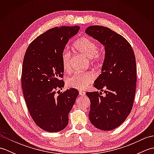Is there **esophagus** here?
Wrapping results in <instances>:
<instances>
[{
  "label": "esophagus",
  "mask_w": 154,
  "mask_h": 154,
  "mask_svg": "<svg viewBox=\"0 0 154 154\" xmlns=\"http://www.w3.org/2000/svg\"><path fill=\"white\" fill-rule=\"evenodd\" d=\"M79 95L85 96V91H79Z\"/></svg>",
  "instance_id": "esophagus-1"
}]
</instances>
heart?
Listing matches in <instances>:
<instances>
[{
  "label": "heart",
  "mask_w": 154,
  "mask_h": 154,
  "mask_svg": "<svg viewBox=\"0 0 154 154\" xmlns=\"http://www.w3.org/2000/svg\"><path fill=\"white\" fill-rule=\"evenodd\" d=\"M74 48L79 53L91 59L93 63H99L102 60L103 55L98 49V45L91 39L83 37L75 42ZM71 53L68 50H64L61 54V63L65 72L71 71L70 66ZM94 76L90 72L75 73L67 79V85L69 87L83 90L94 80Z\"/></svg>",
  "instance_id": "1"
}]
</instances>
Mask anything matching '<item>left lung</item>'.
Returning <instances> with one entry per match:
<instances>
[{"label": "left lung", "mask_w": 154, "mask_h": 154, "mask_svg": "<svg viewBox=\"0 0 154 154\" xmlns=\"http://www.w3.org/2000/svg\"><path fill=\"white\" fill-rule=\"evenodd\" d=\"M86 34L100 42L105 50L101 74L94 82L102 92H87L91 101L89 120L97 128L111 130L128 116L134 100L136 64L129 42L122 35L102 26H91Z\"/></svg>", "instance_id": "8db88e82"}]
</instances>
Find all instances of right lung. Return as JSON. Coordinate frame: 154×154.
Listing matches in <instances>:
<instances>
[{
    "instance_id": "obj_1",
    "label": "right lung",
    "mask_w": 154,
    "mask_h": 154,
    "mask_svg": "<svg viewBox=\"0 0 154 154\" xmlns=\"http://www.w3.org/2000/svg\"><path fill=\"white\" fill-rule=\"evenodd\" d=\"M80 27H55L39 35L29 45L23 60L22 89L32 119L49 132L63 130L69 122L79 91L64 87L61 54ZM58 91H57V90Z\"/></svg>"
}]
</instances>
